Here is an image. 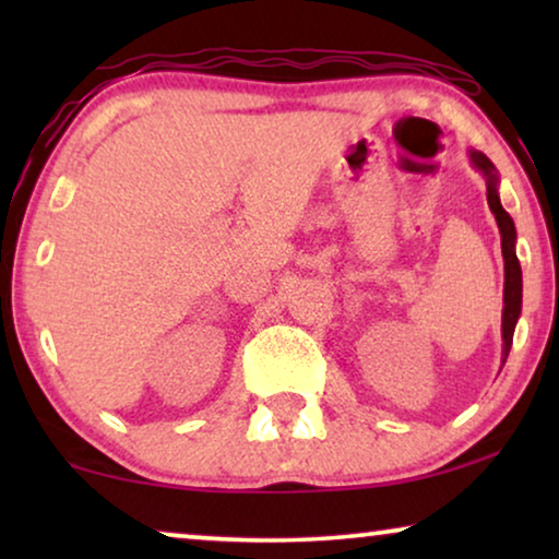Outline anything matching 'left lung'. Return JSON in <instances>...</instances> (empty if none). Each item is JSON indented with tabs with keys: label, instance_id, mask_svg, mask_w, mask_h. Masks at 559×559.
Returning a JSON list of instances; mask_svg holds the SVG:
<instances>
[{
	"label": "left lung",
	"instance_id": "obj_1",
	"mask_svg": "<svg viewBox=\"0 0 559 559\" xmlns=\"http://www.w3.org/2000/svg\"><path fill=\"white\" fill-rule=\"evenodd\" d=\"M471 165L486 178V198L488 209L496 216L501 234V254H503V312H501V364H507V356L511 350V341H514V328L516 320L522 316V266L516 259V226L507 211H503L501 198H499V173L491 159L484 152L468 150Z\"/></svg>",
	"mask_w": 559,
	"mask_h": 559
}]
</instances>
